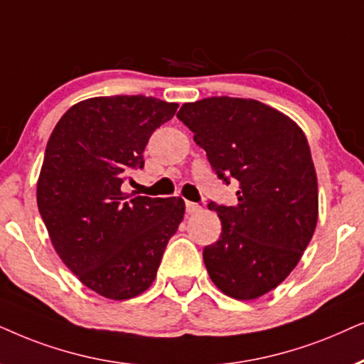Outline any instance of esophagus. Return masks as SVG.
<instances>
[{"label":"esophagus","mask_w":364,"mask_h":364,"mask_svg":"<svg viewBox=\"0 0 364 364\" xmlns=\"http://www.w3.org/2000/svg\"><path fill=\"white\" fill-rule=\"evenodd\" d=\"M200 210H201V206L198 205V203L186 201V213H190V215H193V213H198Z\"/></svg>","instance_id":"1"}]
</instances>
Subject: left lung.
Wrapping results in <instances>:
<instances>
[{
    "label": "left lung",
    "mask_w": 364,
    "mask_h": 364,
    "mask_svg": "<svg viewBox=\"0 0 364 364\" xmlns=\"http://www.w3.org/2000/svg\"><path fill=\"white\" fill-rule=\"evenodd\" d=\"M179 121L195 133L218 178L238 181V203L208 208L221 236L203 250L218 289L248 301L294 269L318 223V179L303 129L256 100L213 96L185 103Z\"/></svg>",
    "instance_id": "1"
}]
</instances>
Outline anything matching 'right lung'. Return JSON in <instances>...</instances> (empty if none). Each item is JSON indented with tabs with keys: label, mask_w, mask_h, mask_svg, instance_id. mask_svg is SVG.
<instances>
[{
	"label": "right lung",
	"mask_w": 364,
	"mask_h": 364,
	"mask_svg": "<svg viewBox=\"0 0 364 364\" xmlns=\"http://www.w3.org/2000/svg\"><path fill=\"white\" fill-rule=\"evenodd\" d=\"M176 109L151 96H98L71 106L48 139L38 210L63 263L108 299L151 287L185 216L181 198L121 191L129 169L144 166L149 136Z\"/></svg>",
	"instance_id": "right-lung-1"
}]
</instances>
